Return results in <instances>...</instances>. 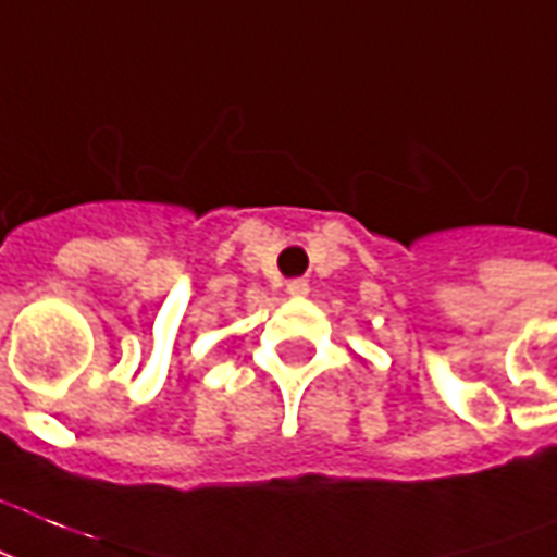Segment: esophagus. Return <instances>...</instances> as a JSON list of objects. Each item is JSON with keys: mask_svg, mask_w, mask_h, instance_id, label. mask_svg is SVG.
<instances>
[{"mask_svg": "<svg viewBox=\"0 0 557 557\" xmlns=\"http://www.w3.org/2000/svg\"><path fill=\"white\" fill-rule=\"evenodd\" d=\"M286 292H289L292 298H307L310 283H307V280H289V283H286Z\"/></svg>", "mask_w": 557, "mask_h": 557, "instance_id": "34e87169", "label": "esophagus"}]
</instances>
